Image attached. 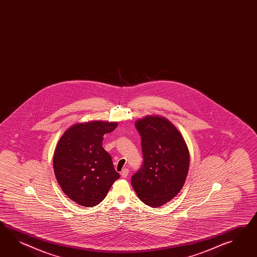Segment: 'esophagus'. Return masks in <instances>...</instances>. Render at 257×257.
I'll return each mask as SVG.
<instances>
[{
	"label": "esophagus",
	"instance_id": "34e87169",
	"mask_svg": "<svg viewBox=\"0 0 257 257\" xmlns=\"http://www.w3.org/2000/svg\"><path fill=\"white\" fill-rule=\"evenodd\" d=\"M128 174H129V169H127V168L122 169V171L120 172V175H121V176H122L123 178H125L126 176L128 175Z\"/></svg>",
	"mask_w": 257,
	"mask_h": 257
}]
</instances>
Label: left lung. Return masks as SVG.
I'll return each instance as SVG.
<instances>
[{
  "instance_id": "1",
  "label": "left lung",
  "mask_w": 257,
  "mask_h": 257,
  "mask_svg": "<svg viewBox=\"0 0 257 257\" xmlns=\"http://www.w3.org/2000/svg\"><path fill=\"white\" fill-rule=\"evenodd\" d=\"M143 165L132 176V186L145 204L158 208L180 192L188 175L189 152L180 132L159 116L138 119Z\"/></svg>"
}]
</instances>
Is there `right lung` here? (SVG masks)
Returning a JSON list of instances; mask_svg holds the SVG:
<instances>
[{"label":"right lung","instance_id":"right-lung-1","mask_svg":"<svg viewBox=\"0 0 257 257\" xmlns=\"http://www.w3.org/2000/svg\"><path fill=\"white\" fill-rule=\"evenodd\" d=\"M117 122L94 120L70 126L59 139L54 171L63 192L82 206L97 205L119 177L111 157L102 147L103 136Z\"/></svg>","mask_w":257,"mask_h":257}]
</instances>
